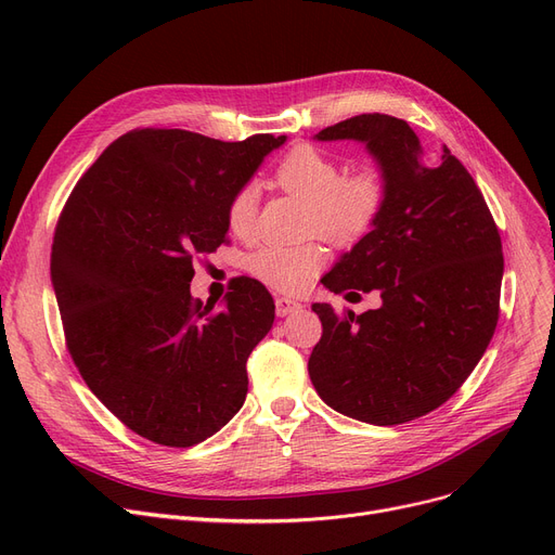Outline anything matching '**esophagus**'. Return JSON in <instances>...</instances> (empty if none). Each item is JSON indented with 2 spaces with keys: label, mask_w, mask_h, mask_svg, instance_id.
I'll return each mask as SVG.
<instances>
[{
  "label": "esophagus",
  "mask_w": 555,
  "mask_h": 555,
  "mask_svg": "<svg viewBox=\"0 0 555 555\" xmlns=\"http://www.w3.org/2000/svg\"><path fill=\"white\" fill-rule=\"evenodd\" d=\"M274 304H276V317H287V314H293V312L301 310V304H299V301L287 299V297H279Z\"/></svg>",
  "instance_id": "1"
}]
</instances>
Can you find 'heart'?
Returning <instances> with one entry per match:
<instances>
[{
	"label": "heart",
	"instance_id": "b5f03b06",
	"mask_svg": "<svg viewBox=\"0 0 555 555\" xmlns=\"http://www.w3.org/2000/svg\"><path fill=\"white\" fill-rule=\"evenodd\" d=\"M274 182L310 207V227L331 243L346 245L362 238L375 224L387 202V180L373 168L344 178V168L312 145H297L274 170ZM258 207L256 186H243L229 199L227 224L233 236L245 238L254 229ZM324 262L317 245L272 243L256 249L247 270L281 293L306 287Z\"/></svg>",
	"mask_w": 555,
	"mask_h": 555
}]
</instances>
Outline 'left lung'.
Masks as SVG:
<instances>
[{
    "label": "left lung",
    "mask_w": 555,
    "mask_h": 555,
    "mask_svg": "<svg viewBox=\"0 0 555 555\" xmlns=\"http://www.w3.org/2000/svg\"><path fill=\"white\" fill-rule=\"evenodd\" d=\"M358 141L387 180V202L324 276L331 293L377 289L383 306L337 317L314 304L322 339L310 380L335 412L400 425L441 406L473 373L500 317V231L470 172L443 151L429 162L410 124L360 114L314 134ZM356 295V293H348Z\"/></svg>",
    "instance_id": "obj_1"
}]
</instances>
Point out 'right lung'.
<instances>
[{"mask_svg":"<svg viewBox=\"0 0 555 555\" xmlns=\"http://www.w3.org/2000/svg\"><path fill=\"white\" fill-rule=\"evenodd\" d=\"M285 141L134 130L107 145L65 204L51 283L69 353L143 439L191 448L241 412L247 358L274 324V301L247 276L220 310L193 299V258L224 243L229 199Z\"/></svg>","mask_w":555,"mask_h":555,"instance_id":"1","label":"right lung"}]
</instances>
